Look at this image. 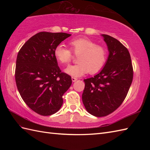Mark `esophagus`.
<instances>
[{
	"label": "esophagus",
	"instance_id": "1",
	"mask_svg": "<svg viewBox=\"0 0 150 150\" xmlns=\"http://www.w3.org/2000/svg\"><path fill=\"white\" fill-rule=\"evenodd\" d=\"M77 79H78L77 78H76V77H71V80H72L73 82L76 81L77 80Z\"/></svg>",
	"mask_w": 150,
	"mask_h": 150
}]
</instances>
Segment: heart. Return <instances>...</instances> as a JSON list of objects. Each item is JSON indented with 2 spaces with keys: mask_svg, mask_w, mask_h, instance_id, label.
I'll list each match as a JSON object with an SVG mask.
<instances>
[{
  "mask_svg": "<svg viewBox=\"0 0 150 150\" xmlns=\"http://www.w3.org/2000/svg\"><path fill=\"white\" fill-rule=\"evenodd\" d=\"M69 44L73 53L78 55L79 62L65 69L68 74L77 77L88 71L94 74L103 69L107 62L108 55V50L104 46L99 45L86 38L72 39ZM71 50L60 44L54 49V55L60 63L68 64L73 59Z\"/></svg>",
  "mask_w": 150,
  "mask_h": 150,
  "instance_id": "obj_1",
  "label": "heart"
}]
</instances>
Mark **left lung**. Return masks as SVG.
<instances>
[{"mask_svg":"<svg viewBox=\"0 0 150 150\" xmlns=\"http://www.w3.org/2000/svg\"><path fill=\"white\" fill-rule=\"evenodd\" d=\"M110 54L104 68L93 77L84 79L82 95L86 109L92 115H108L125 99L132 84L133 69L128 50L115 38L102 35Z\"/></svg>","mask_w":150,"mask_h":150,"instance_id":"1","label":"left lung"}]
</instances>
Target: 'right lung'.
I'll return each mask as SVG.
<instances>
[{
    "mask_svg": "<svg viewBox=\"0 0 150 150\" xmlns=\"http://www.w3.org/2000/svg\"><path fill=\"white\" fill-rule=\"evenodd\" d=\"M70 36L39 32L18 53L15 73L17 89L27 106L40 115L57 112L62 105L63 95L71 85V76L62 72L54 55L55 47Z\"/></svg>",
    "mask_w": 150,
    "mask_h": 150,
    "instance_id": "obj_1",
    "label": "right lung"
}]
</instances>
